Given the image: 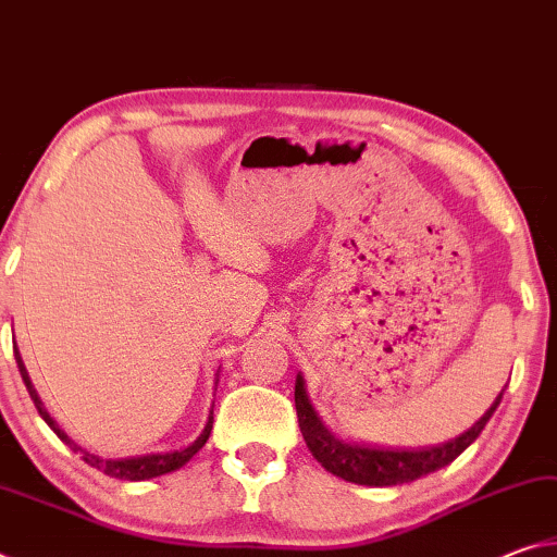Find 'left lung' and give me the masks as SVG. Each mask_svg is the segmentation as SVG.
<instances>
[{
    "mask_svg": "<svg viewBox=\"0 0 557 557\" xmlns=\"http://www.w3.org/2000/svg\"><path fill=\"white\" fill-rule=\"evenodd\" d=\"M504 398V391L496 395L482 418L467 432H461L459 437L442 442L435 447H422V449H385V447H371V445H356V442H344L336 435H332L324 428V422L319 420L312 403L307 398L305 379L297 375L295 383V408L299 418V430L305 437L309 451L326 471H332L334 476H342L344 482L363 484V486H395V484H408L414 479L432 474L442 467H447L455 461L461 451H465L471 442H474L486 422L492 420L494 410Z\"/></svg>",
    "mask_w": 557,
    "mask_h": 557,
    "instance_id": "1",
    "label": "left lung"
}]
</instances>
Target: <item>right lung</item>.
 Returning a JSON list of instances; mask_svg holds the SVG:
<instances>
[{"instance_id": "add662e5", "label": "right lung", "mask_w": 557, "mask_h": 557, "mask_svg": "<svg viewBox=\"0 0 557 557\" xmlns=\"http://www.w3.org/2000/svg\"><path fill=\"white\" fill-rule=\"evenodd\" d=\"M14 356H16V363H18V373H22V381L26 383V391H29L32 400L36 405V410H39L41 418L46 420V425H49L55 435H59L65 445H69L73 451H78L81 459L86 461V465L100 469L102 474L108 476H115V479H125V482H145V479H154V476H162V474H169V471H174L178 467H184L188 459H191L196 451H199L206 440H209L211 435V428H213V410L209 412V422H206V428L199 437H196L191 445H188L186 449H176V451H164V455H145V457H127V459H102L98 455H90V451L81 449L75 442L65 435V432L55 425V420L49 414V410L44 408V403L39 398V393H36V388L32 385V379L29 373H26V366L22 361V356H18V351L14 348Z\"/></svg>"}]
</instances>
